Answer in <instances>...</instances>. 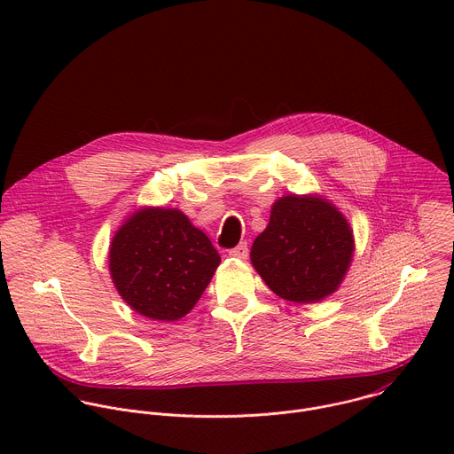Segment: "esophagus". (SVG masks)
<instances>
[{"mask_svg":"<svg viewBox=\"0 0 454 454\" xmlns=\"http://www.w3.org/2000/svg\"><path fill=\"white\" fill-rule=\"evenodd\" d=\"M230 256H235V258H247V244L246 242H240L237 247L230 249Z\"/></svg>","mask_w":454,"mask_h":454,"instance_id":"1","label":"esophagus"}]
</instances>
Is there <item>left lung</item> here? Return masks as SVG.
Here are the masks:
<instances>
[{
    "mask_svg": "<svg viewBox=\"0 0 454 454\" xmlns=\"http://www.w3.org/2000/svg\"><path fill=\"white\" fill-rule=\"evenodd\" d=\"M354 256V235L343 214L319 196L275 201L268 228L251 246V264L284 300L312 303L333 294Z\"/></svg>",
    "mask_w": 454,
    "mask_h": 454,
    "instance_id": "left-lung-1",
    "label": "left lung"
}]
</instances>
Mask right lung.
<instances>
[{
  "label": "right lung",
  "mask_w": 454,
  "mask_h": 454,
  "mask_svg": "<svg viewBox=\"0 0 454 454\" xmlns=\"http://www.w3.org/2000/svg\"><path fill=\"white\" fill-rule=\"evenodd\" d=\"M219 264L210 239L176 208L135 212L109 247L111 278L123 301L160 321L188 314Z\"/></svg>",
  "instance_id": "1"
}]
</instances>
